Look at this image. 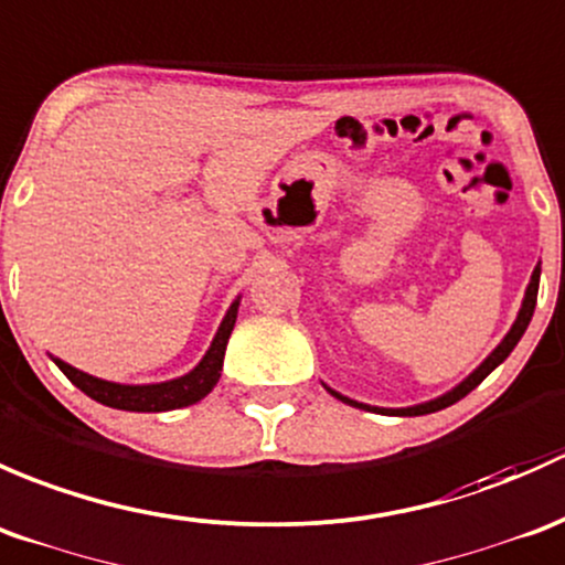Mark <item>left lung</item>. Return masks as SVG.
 I'll return each mask as SVG.
<instances>
[{
  "label": "left lung",
  "mask_w": 565,
  "mask_h": 565,
  "mask_svg": "<svg viewBox=\"0 0 565 565\" xmlns=\"http://www.w3.org/2000/svg\"><path fill=\"white\" fill-rule=\"evenodd\" d=\"M539 277H542V264H539L536 269H533V275H531V282H527V288H525V299H522V307H520V312H516V321L511 323L509 334H505L503 340H500V345L495 348V351H492L490 356H487L484 362L479 364V367H476L473 372H470V375L465 377L462 383H457V386L451 388V392L440 394V397L429 399V403H422V405H411V408H372V405L356 403V399L345 397V394L334 392V388H329V386H326V392H329L331 397L342 399V403L353 405V408H362V411H377V413H386V416H424V413H435V411H440V408H449V405H455L457 399H462L465 394H470V392H473V388L479 386V383L484 381V377L490 375V372L495 370L498 364H503L505 359H509V353L514 351V348H516V342L522 340V334H525L527 323H531V318H533V310H536V296H539Z\"/></svg>",
  "instance_id": "left-lung-1"
}]
</instances>
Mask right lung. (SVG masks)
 <instances>
[{
    "label": "right lung",
    "mask_w": 565,
    "mask_h": 565,
    "mask_svg": "<svg viewBox=\"0 0 565 565\" xmlns=\"http://www.w3.org/2000/svg\"><path fill=\"white\" fill-rule=\"evenodd\" d=\"M239 299L236 296L231 301L228 312H225L223 323H220L217 334H214L212 345L203 353L201 362L195 364L188 375L173 377V381L162 383H141V386H132V383H114L103 381V377L89 375V372H81L70 367L62 359H54V364L60 367L86 397L97 399V403L108 405V408L116 411H136V413H160V411H177L188 408V405H195L198 399L206 397L220 381V372H223V359H225V345H228V337L234 331L236 312H239Z\"/></svg>",
    "instance_id": "right-lung-1"
}]
</instances>
